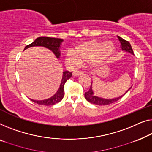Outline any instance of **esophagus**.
Instances as JSON below:
<instances>
[{
    "instance_id": "obj_1",
    "label": "esophagus",
    "mask_w": 152,
    "mask_h": 152,
    "mask_svg": "<svg viewBox=\"0 0 152 152\" xmlns=\"http://www.w3.org/2000/svg\"><path fill=\"white\" fill-rule=\"evenodd\" d=\"M83 74V72L81 71H75L73 72V76H79V75H81V74Z\"/></svg>"
}]
</instances>
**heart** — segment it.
<instances>
[{"instance_id": "1", "label": "heart", "mask_w": 152, "mask_h": 152, "mask_svg": "<svg viewBox=\"0 0 152 152\" xmlns=\"http://www.w3.org/2000/svg\"><path fill=\"white\" fill-rule=\"evenodd\" d=\"M115 52V47L105 40H90L79 43L73 49V52H68L65 61L72 66L81 63H89L93 67L101 65Z\"/></svg>"}]
</instances>
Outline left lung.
<instances>
[{
    "label": "left lung",
    "instance_id": "1",
    "mask_svg": "<svg viewBox=\"0 0 152 152\" xmlns=\"http://www.w3.org/2000/svg\"><path fill=\"white\" fill-rule=\"evenodd\" d=\"M118 36V40L120 41V42H121V47L122 50L125 51V52H129V53H130V54L134 55L133 50H132V46H131V45H130L129 42L127 41V40L123 39V38L120 37V36ZM92 85V82H91L90 88H89V89L87 91V92L85 93V98H86V100L88 102H91V103H92V104H97V105H107V104L114 103V102L118 101L120 98H121L122 97H123V96L125 95L130 89H131V87H130V88L128 89V90L127 91V92H126L125 94H124L123 96H120L118 98H113V99H104V98H100V97H98V96H94V91L92 90V87H91L92 85Z\"/></svg>",
    "mask_w": 152,
    "mask_h": 152
}]
</instances>
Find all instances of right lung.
<instances>
[{"label":"right lung","instance_id":"obj_1","mask_svg":"<svg viewBox=\"0 0 152 152\" xmlns=\"http://www.w3.org/2000/svg\"><path fill=\"white\" fill-rule=\"evenodd\" d=\"M63 41V39L57 38H50L47 37V36H43V37H38L34 40L32 43L28 45L25 47L24 50L26 49L31 48V47H36V46H42L44 48H46L50 50L52 52L55 54L56 57L58 58L61 55V52L59 49L60 46ZM72 72L69 71H65L63 74V78H62L61 83L60 85L58 90L55 94L50 98L43 100H31L33 102H36L38 104L41 105H53L59 102L63 99L64 96V88H65V83L68 79L71 78Z\"/></svg>","mask_w":152,"mask_h":152}]
</instances>
